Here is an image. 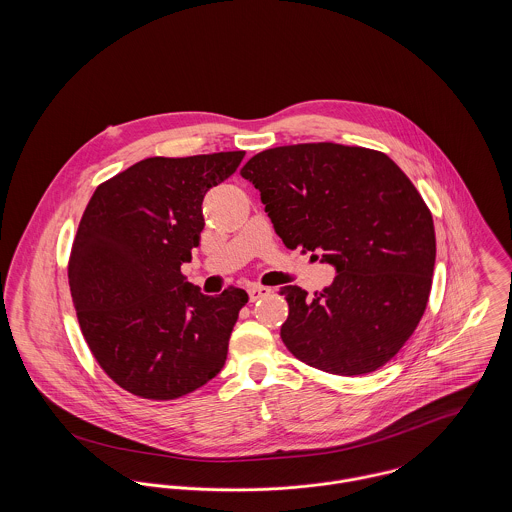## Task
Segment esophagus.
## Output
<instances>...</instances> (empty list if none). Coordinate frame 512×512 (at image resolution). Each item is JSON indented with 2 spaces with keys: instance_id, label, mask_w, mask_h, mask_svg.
<instances>
[{
  "instance_id": "34e87169",
  "label": "esophagus",
  "mask_w": 512,
  "mask_h": 512,
  "mask_svg": "<svg viewBox=\"0 0 512 512\" xmlns=\"http://www.w3.org/2000/svg\"><path fill=\"white\" fill-rule=\"evenodd\" d=\"M270 288H264V286H258V284H254V286H250L248 288V295H250V301H256V299H262V297H268L270 295Z\"/></svg>"
}]
</instances>
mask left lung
<instances>
[{
  "label": "left lung",
  "mask_w": 512,
  "mask_h": 512,
  "mask_svg": "<svg viewBox=\"0 0 512 512\" xmlns=\"http://www.w3.org/2000/svg\"><path fill=\"white\" fill-rule=\"evenodd\" d=\"M240 175L286 248L337 270L313 295L280 290L293 357L339 376L386 365L426 311L436 264L434 219L414 183L382 151L329 142L260 151Z\"/></svg>",
  "instance_id": "1"
}]
</instances>
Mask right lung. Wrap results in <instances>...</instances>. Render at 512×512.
<instances>
[{"mask_svg": "<svg viewBox=\"0 0 512 512\" xmlns=\"http://www.w3.org/2000/svg\"><path fill=\"white\" fill-rule=\"evenodd\" d=\"M244 151L147 157L100 183L69 256V286L82 337L126 392L177 400L224 366L248 293L203 295L181 274L199 246L203 199Z\"/></svg>", "mask_w": 512, "mask_h": 512, "instance_id": "add662e5", "label": "right lung"}]
</instances>
